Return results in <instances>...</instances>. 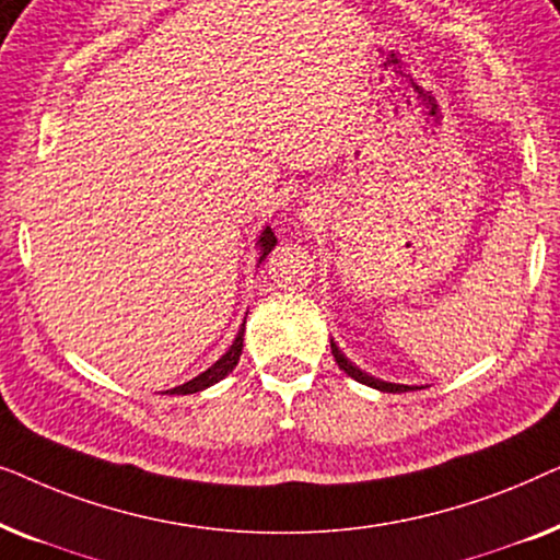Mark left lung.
I'll return each mask as SVG.
<instances>
[{
  "instance_id": "1",
  "label": "left lung",
  "mask_w": 560,
  "mask_h": 560,
  "mask_svg": "<svg viewBox=\"0 0 560 560\" xmlns=\"http://www.w3.org/2000/svg\"><path fill=\"white\" fill-rule=\"evenodd\" d=\"M331 354H334V359H336V364H339V370H343V372L349 374V377H354L357 382H362V385H366V387L382 389V393H408V389H412V387H408V385H395V382H382V380L370 377V374L362 372V370H359V366L351 364L349 359L341 354V349L336 347L334 341H331Z\"/></svg>"
}]
</instances>
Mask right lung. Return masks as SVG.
Wrapping results in <instances>:
<instances>
[{
    "label": "right lung",
    "mask_w": 560,
    "mask_h": 560,
    "mask_svg": "<svg viewBox=\"0 0 560 560\" xmlns=\"http://www.w3.org/2000/svg\"><path fill=\"white\" fill-rule=\"evenodd\" d=\"M275 242H278V240H275V234L270 232V226H267L265 232H262V236H259V262H262V259L270 255L272 247H275ZM242 347H244V326L240 328V334H236L234 343H232V347H229L226 354L221 357L217 364L209 366V370H206L203 374H198V377L186 382V385L171 389V395H194V393H201V389H206V387H211L213 382L224 380L226 374L234 370L236 362H240Z\"/></svg>",
    "instance_id": "right-lung-1"
}]
</instances>
